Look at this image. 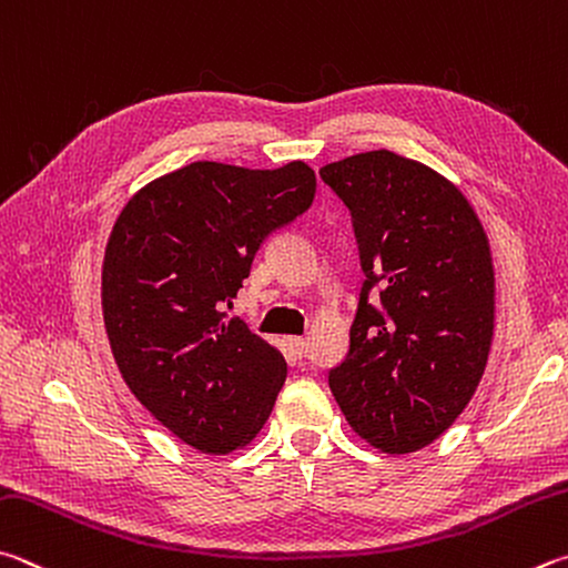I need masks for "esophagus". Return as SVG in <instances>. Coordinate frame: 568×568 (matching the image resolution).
<instances>
[{
  "mask_svg": "<svg viewBox=\"0 0 568 568\" xmlns=\"http://www.w3.org/2000/svg\"><path fill=\"white\" fill-rule=\"evenodd\" d=\"M291 345H293V349H295V355H297V357H305L307 343H305L303 337H291Z\"/></svg>",
  "mask_w": 568,
  "mask_h": 568,
  "instance_id": "obj_1",
  "label": "esophagus"
}]
</instances>
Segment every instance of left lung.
Instances as JSON below:
<instances>
[{
	"label": "left lung",
	"mask_w": 568,
	"mask_h": 568,
	"mask_svg": "<svg viewBox=\"0 0 568 568\" xmlns=\"http://www.w3.org/2000/svg\"><path fill=\"white\" fill-rule=\"evenodd\" d=\"M320 179L353 215L365 273L349 349L327 383L359 437L409 455L452 427L487 367L489 241L459 189L392 151L327 163Z\"/></svg>",
	"instance_id": "left-lung-1"
}]
</instances>
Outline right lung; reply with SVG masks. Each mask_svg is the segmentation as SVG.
Instances as JSON below:
<instances>
[{
    "instance_id": "1",
    "label": "right lung",
    "mask_w": 568,
    "mask_h": 568,
    "mask_svg": "<svg viewBox=\"0 0 568 568\" xmlns=\"http://www.w3.org/2000/svg\"><path fill=\"white\" fill-rule=\"evenodd\" d=\"M303 161L251 171L199 161L151 181L121 211L101 305L116 365L163 427L205 455L248 445L287 365L229 307L267 235L313 205Z\"/></svg>"
}]
</instances>
